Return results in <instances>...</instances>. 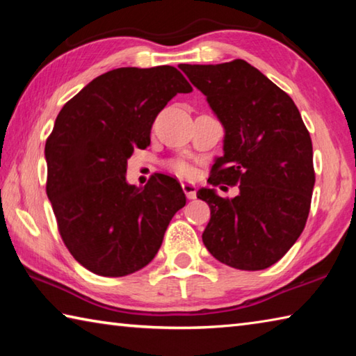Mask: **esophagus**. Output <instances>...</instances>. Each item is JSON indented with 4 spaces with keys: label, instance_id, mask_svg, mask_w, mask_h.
I'll use <instances>...</instances> for the list:
<instances>
[{
    "label": "esophagus",
    "instance_id": "obj_1",
    "mask_svg": "<svg viewBox=\"0 0 356 356\" xmlns=\"http://www.w3.org/2000/svg\"><path fill=\"white\" fill-rule=\"evenodd\" d=\"M182 190L186 195L188 200H195L196 197V185L191 184V182H182Z\"/></svg>",
    "mask_w": 356,
    "mask_h": 356
}]
</instances>
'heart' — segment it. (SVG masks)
Instances as JSON below:
<instances>
[{"mask_svg":"<svg viewBox=\"0 0 356 356\" xmlns=\"http://www.w3.org/2000/svg\"><path fill=\"white\" fill-rule=\"evenodd\" d=\"M170 168H171L172 172H176L177 176H180V177H190V176H193V168L188 163H185V161H182V160L171 161Z\"/></svg>","mask_w":356,"mask_h":356,"instance_id":"1","label":"heart"}]
</instances>
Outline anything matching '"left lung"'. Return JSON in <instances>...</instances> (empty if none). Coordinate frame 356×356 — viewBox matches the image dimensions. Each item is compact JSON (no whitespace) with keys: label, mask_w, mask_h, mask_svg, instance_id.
<instances>
[{"label":"left lung","mask_w":356,"mask_h":356,"mask_svg":"<svg viewBox=\"0 0 356 356\" xmlns=\"http://www.w3.org/2000/svg\"><path fill=\"white\" fill-rule=\"evenodd\" d=\"M225 127V155L210 185H238L229 200L213 188L197 197L210 207L202 242L215 259L238 270L280 261L303 232L316 174L312 143L293 100L243 59L180 64Z\"/></svg>","instance_id":"8db88e82"}]
</instances>
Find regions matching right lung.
<instances>
[{"instance_id":"obj_1","label":"right lung","mask_w":356,"mask_h":356,"mask_svg":"<svg viewBox=\"0 0 356 356\" xmlns=\"http://www.w3.org/2000/svg\"><path fill=\"white\" fill-rule=\"evenodd\" d=\"M172 65L120 67L86 84L63 106L45 143L47 196L64 245L89 272L119 278L152 261L168 225L185 206L176 179L156 174L138 188L125 180L134 150L179 92H191Z\"/></svg>"}]
</instances>
